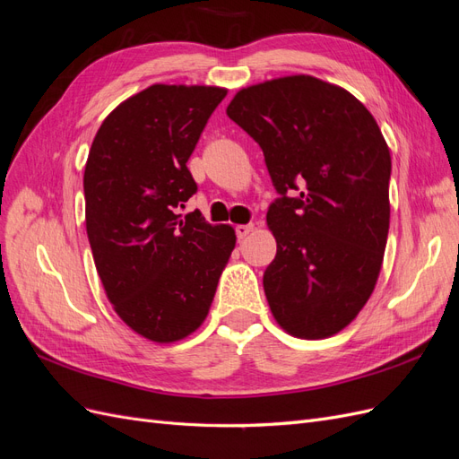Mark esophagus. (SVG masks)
I'll list each match as a JSON object with an SVG mask.
<instances>
[{
  "label": "esophagus",
  "instance_id": "obj_1",
  "mask_svg": "<svg viewBox=\"0 0 459 459\" xmlns=\"http://www.w3.org/2000/svg\"><path fill=\"white\" fill-rule=\"evenodd\" d=\"M253 228H255L253 224H241V226L235 228V233H238V239H245L247 235L253 231Z\"/></svg>",
  "mask_w": 459,
  "mask_h": 459
}]
</instances>
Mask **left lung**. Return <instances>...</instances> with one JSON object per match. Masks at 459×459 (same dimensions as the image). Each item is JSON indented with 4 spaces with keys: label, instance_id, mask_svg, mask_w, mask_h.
I'll return each mask as SVG.
<instances>
[{
    "label": "left lung",
    "instance_id": "8db88e82",
    "mask_svg": "<svg viewBox=\"0 0 459 459\" xmlns=\"http://www.w3.org/2000/svg\"><path fill=\"white\" fill-rule=\"evenodd\" d=\"M226 113L260 145L280 193L264 272L275 322L299 339L335 335L371 297L386 247L391 151L377 122L352 93L307 74L245 88Z\"/></svg>",
    "mask_w": 459,
    "mask_h": 459
}]
</instances>
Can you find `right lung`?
<instances>
[{
    "mask_svg": "<svg viewBox=\"0 0 459 459\" xmlns=\"http://www.w3.org/2000/svg\"><path fill=\"white\" fill-rule=\"evenodd\" d=\"M228 90L155 84L97 130L86 162V230L122 322L155 342L199 329L235 247L231 226L178 208L197 193L187 160Z\"/></svg>",
    "mask_w": 459,
    "mask_h": 459,
    "instance_id": "1",
    "label": "right lung"
}]
</instances>
